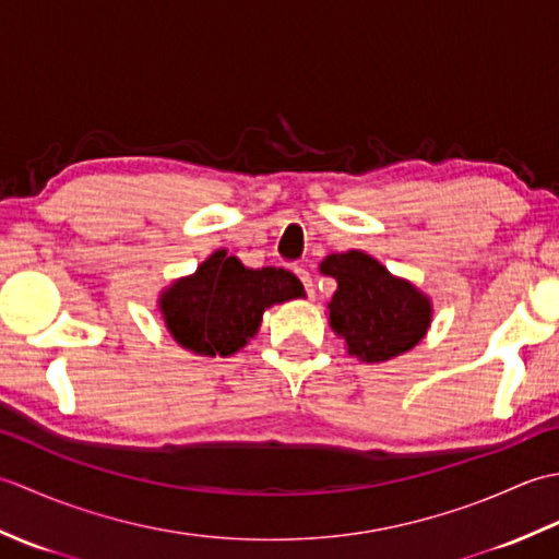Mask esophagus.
Returning a JSON list of instances; mask_svg holds the SVG:
<instances>
[{"label":"esophagus","mask_w":559,"mask_h":559,"mask_svg":"<svg viewBox=\"0 0 559 559\" xmlns=\"http://www.w3.org/2000/svg\"><path fill=\"white\" fill-rule=\"evenodd\" d=\"M295 276H298L300 281H302V286L307 288V293H314V283H312V273L307 271V269H302V266H295Z\"/></svg>","instance_id":"34e87169"}]
</instances>
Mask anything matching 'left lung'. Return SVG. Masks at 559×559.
<instances>
[{
    "mask_svg": "<svg viewBox=\"0 0 559 559\" xmlns=\"http://www.w3.org/2000/svg\"><path fill=\"white\" fill-rule=\"evenodd\" d=\"M319 269L338 283L329 302V322L346 338L350 355L365 362H384L425 336L430 302L411 283L391 276L377 259L353 249L326 257Z\"/></svg>",
    "mask_w": 559,
    "mask_h": 559,
    "instance_id": "left-lung-1",
    "label": "left lung"
}]
</instances>
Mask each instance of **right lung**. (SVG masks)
Returning <instances> with one entry per match:
<instances>
[{"mask_svg":"<svg viewBox=\"0 0 559 559\" xmlns=\"http://www.w3.org/2000/svg\"><path fill=\"white\" fill-rule=\"evenodd\" d=\"M302 295V283L286 269H245L237 257L216 252L163 295L160 310L182 348L233 355L257 334L266 307Z\"/></svg>","mask_w":559,"mask_h":559,"instance_id":"add662e5","label":"right lung"}]
</instances>
